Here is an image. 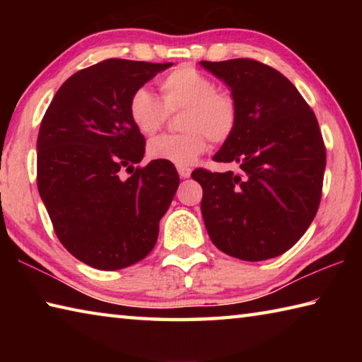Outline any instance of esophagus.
I'll list each match as a JSON object with an SVG mask.
<instances>
[{
    "label": "esophagus",
    "instance_id": "obj_1",
    "mask_svg": "<svg viewBox=\"0 0 362 362\" xmlns=\"http://www.w3.org/2000/svg\"><path fill=\"white\" fill-rule=\"evenodd\" d=\"M177 170H179V175L182 177V179H188L189 174H192V169H189L188 166H177Z\"/></svg>",
    "mask_w": 362,
    "mask_h": 362
}]
</instances>
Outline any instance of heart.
Instances as JSON below:
<instances>
[{"label":"heart","instance_id":"obj_1","mask_svg":"<svg viewBox=\"0 0 362 362\" xmlns=\"http://www.w3.org/2000/svg\"><path fill=\"white\" fill-rule=\"evenodd\" d=\"M163 100L148 89L134 90L129 116L140 134L155 136L170 113L183 112V132L161 136L148 144L146 153L156 161L188 166L214 144H225L240 124V103L230 89L218 88L212 76L189 65L177 66L159 79Z\"/></svg>","mask_w":362,"mask_h":362}]
</instances>
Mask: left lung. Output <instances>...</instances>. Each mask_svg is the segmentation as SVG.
<instances>
[{
	"label": "left lung",
	"mask_w": 362,
	"mask_h": 362,
	"mask_svg": "<svg viewBox=\"0 0 362 362\" xmlns=\"http://www.w3.org/2000/svg\"><path fill=\"white\" fill-rule=\"evenodd\" d=\"M201 65L230 86L240 124L214 156L236 170L194 169L211 241L246 262L284 254L313 222L321 203L326 145L317 119L289 79L254 59Z\"/></svg>",
	"instance_id": "left-lung-1"
}]
</instances>
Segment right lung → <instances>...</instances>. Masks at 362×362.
I'll return each instance as SVG.
<instances>
[{
	"label": "right lung",
	"instance_id": "obj_1",
	"mask_svg": "<svg viewBox=\"0 0 362 362\" xmlns=\"http://www.w3.org/2000/svg\"><path fill=\"white\" fill-rule=\"evenodd\" d=\"M168 66L102 60L66 79L41 119L40 196L62 246L93 268L113 272L145 259L179 188L173 163L134 168L145 137L129 116L131 95Z\"/></svg>",
	"mask_w": 362,
	"mask_h": 362
}]
</instances>
